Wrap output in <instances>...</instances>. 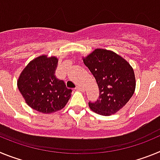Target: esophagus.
Wrapping results in <instances>:
<instances>
[{
  "mask_svg": "<svg viewBox=\"0 0 160 160\" xmlns=\"http://www.w3.org/2000/svg\"><path fill=\"white\" fill-rule=\"evenodd\" d=\"M76 90H79V91H83V90H85L84 88H83L82 87H81V86H77V87H76Z\"/></svg>",
  "mask_w": 160,
  "mask_h": 160,
  "instance_id": "1",
  "label": "esophagus"
}]
</instances>
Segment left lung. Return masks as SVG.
I'll return each mask as SVG.
<instances>
[{
	"label": "left lung",
	"instance_id": "1",
	"mask_svg": "<svg viewBox=\"0 0 160 160\" xmlns=\"http://www.w3.org/2000/svg\"><path fill=\"white\" fill-rule=\"evenodd\" d=\"M99 89L97 101L89 102L94 112L102 115L116 113L128 102L135 90L134 70L119 55L97 49L83 59Z\"/></svg>",
	"mask_w": 160,
	"mask_h": 160
}]
</instances>
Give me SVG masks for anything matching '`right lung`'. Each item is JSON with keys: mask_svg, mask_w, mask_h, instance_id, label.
<instances>
[{"mask_svg": "<svg viewBox=\"0 0 160 160\" xmlns=\"http://www.w3.org/2000/svg\"><path fill=\"white\" fill-rule=\"evenodd\" d=\"M57 58L42 55L27 65L20 75L18 87L31 108L44 114L56 112L66 106L71 89L57 78Z\"/></svg>", "mask_w": 160, "mask_h": 160, "instance_id": "obj_1", "label": "right lung"}]
</instances>
